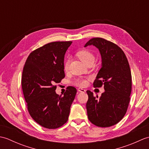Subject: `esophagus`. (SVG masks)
Listing matches in <instances>:
<instances>
[{"mask_svg":"<svg viewBox=\"0 0 149 149\" xmlns=\"http://www.w3.org/2000/svg\"><path fill=\"white\" fill-rule=\"evenodd\" d=\"M78 91H79V92H81V93H85V92H86V90H85L84 89H83V88H78Z\"/></svg>","mask_w":149,"mask_h":149,"instance_id":"1","label":"esophagus"}]
</instances>
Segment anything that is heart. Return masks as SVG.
<instances>
[{
  "label": "heart",
  "instance_id": "1",
  "mask_svg": "<svg viewBox=\"0 0 149 149\" xmlns=\"http://www.w3.org/2000/svg\"><path fill=\"white\" fill-rule=\"evenodd\" d=\"M77 56L84 64H87L88 63L94 62L95 61V56L93 54L90 52V50L87 49L81 50L77 53ZM69 66V59H67L65 62L64 69L67 70ZM76 84L79 86H84L86 84V81L83 79H79L76 81Z\"/></svg>",
  "mask_w": 149,
  "mask_h": 149
}]
</instances>
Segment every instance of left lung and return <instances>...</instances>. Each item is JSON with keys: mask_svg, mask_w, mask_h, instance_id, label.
<instances>
[{"mask_svg": "<svg viewBox=\"0 0 149 149\" xmlns=\"http://www.w3.org/2000/svg\"><path fill=\"white\" fill-rule=\"evenodd\" d=\"M93 45L99 49L102 65L93 86H104V91L98 99L87 90L88 117L98 127H111L118 123L125 115L130 101L131 72L124 52L116 44L101 38H94L84 47Z\"/></svg>", "mask_w": 149, "mask_h": 149, "instance_id": "1", "label": "left lung"}]
</instances>
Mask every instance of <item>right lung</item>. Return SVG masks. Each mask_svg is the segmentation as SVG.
<instances>
[{"instance_id": "add662e5", "label": "right lung", "mask_w": 149, "mask_h": 149, "mask_svg": "<svg viewBox=\"0 0 149 149\" xmlns=\"http://www.w3.org/2000/svg\"><path fill=\"white\" fill-rule=\"evenodd\" d=\"M72 42L47 43L31 52L25 63L22 87L27 109L34 121L47 129L67 122L77 93L68 86L63 96L56 93L55 83L65 77L64 58Z\"/></svg>"}]
</instances>
